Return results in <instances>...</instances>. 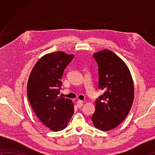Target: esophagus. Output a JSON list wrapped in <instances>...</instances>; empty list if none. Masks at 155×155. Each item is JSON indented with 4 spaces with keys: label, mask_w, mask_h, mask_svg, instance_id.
Instances as JSON below:
<instances>
[{
    "label": "esophagus",
    "mask_w": 155,
    "mask_h": 155,
    "mask_svg": "<svg viewBox=\"0 0 155 155\" xmlns=\"http://www.w3.org/2000/svg\"><path fill=\"white\" fill-rule=\"evenodd\" d=\"M77 104L78 108H81L83 106V101H81V100H78L77 101Z\"/></svg>",
    "instance_id": "1"
}]
</instances>
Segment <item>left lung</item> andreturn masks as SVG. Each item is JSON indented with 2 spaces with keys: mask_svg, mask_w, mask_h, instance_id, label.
I'll return each instance as SVG.
<instances>
[{
  "mask_svg": "<svg viewBox=\"0 0 155 155\" xmlns=\"http://www.w3.org/2000/svg\"><path fill=\"white\" fill-rule=\"evenodd\" d=\"M98 67V88L104 93L95 101L91 120L103 131L113 129L129 113L134 101V84L127 64L107 49L93 54Z\"/></svg>",
  "mask_w": 155,
  "mask_h": 155,
  "instance_id": "obj_1",
  "label": "left lung"
}]
</instances>
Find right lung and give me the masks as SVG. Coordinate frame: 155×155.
Instances as JSON below:
<instances>
[{
  "label": "right lung",
  "mask_w": 155,
  "mask_h": 155,
  "mask_svg": "<svg viewBox=\"0 0 155 155\" xmlns=\"http://www.w3.org/2000/svg\"><path fill=\"white\" fill-rule=\"evenodd\" d=\"M74 54L63 51L44 55L37 61L29 76L27 96L38 118L54 132L63 130L74 113V104L59 97L61 78Z\"/></svg>",
  "instance_id": "obj_1"
}]
</instances>
